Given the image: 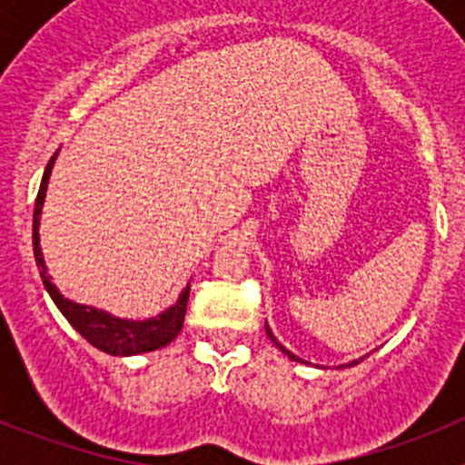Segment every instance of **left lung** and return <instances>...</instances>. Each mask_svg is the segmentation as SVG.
<instances>
[{
    "label": "left lung",
    "mask_w": 465,
    "mask_h": 465,
    "mask_svg": "<svg viewBox=\"0 0 465 465\" xmlns=\"http://www.w3.org/2000/svg\"><path fill=\"white\" fill-rule=\"evenodd\" d=\"M265 331H268V335H270V340H272V342H274V344H277V347H279V349H282V351H283V354H289V359H293V361H298V356H293V354H291V351H286V349H283V347H282V344H279V342H277V340H274V335H272V331H270V328H268V323H265ZM349 365H356V361H354V363H349Z\"/></svg>",
    "instance_id": "1"
}]
</instances>
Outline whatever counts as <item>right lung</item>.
Masks as SVG:
<instances>
[{"mask_svg":"<svg viewBox=\"0 0 465 465\" xmlns=\"http://www.w3.org/2000/svg\"><path fill=\"white\" fill-rule=\"evenodd\" d=\"M53 160H55V155H53L46 172H44L39 195H36L35 221H32V244H35L36 268H39L44 286H46V291L51 293L57 310L63 312L64 319L81 332V338H85L93 347L102 349V351H106V354L111 356L143 354V351H153V349L170 344L183 328V316H186L188 305V289L179 295V300H176L170 310H165L160 316H155V319H149V322H125V319H114V316H109L102 310H93V307L76 305L72 300H64L63 295L57 293L55 286L48 282L46 265H44V256H41L39 249V232H36V230H39L41 204H44V197H46V186L48 176H51L53 170Z\"/></svg>","mask_w":465,"mask_h":465,"instance_id":"1","label":"right lung"}]
</instances>
